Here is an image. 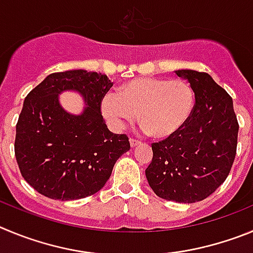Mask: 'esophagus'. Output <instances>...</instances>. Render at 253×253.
Listing matches in <instances>:
<instances>
[{
	"label": "esophagus",
	"instance_id": "esophagus-1",
	"mask_svg": "<svg viewBox=\"0 0 253 253\" xmlns=\"http://www.w3.org/2000/svg\"><path fill=\"white\" fill-rule=\"evenodd\" d=\"M138 143H140V141L135 140V138H129V145H131V147H135V146H137Z\"/></svg>",
	"mask_w": 253,
	"mask_h": 253
}]
</instances>
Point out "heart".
Returning a JSON list of instances; mask_svg holds the SVG:
<instances>
[{
    "label": "heart",
    "instance_id": "obj_1",
    "mask_svg": "<svg viewBox=\"0 0 253 253\" xmlns=\"http://www.w3.org/2000/svg\"><path fill=\"white\" fill-rule=\"evenodd\" d=\"M194 103V90L188 82L141 77L122 84L117 94L104 95L101 110L116 127L132 124L140 113L145 131L168 138L188 122Z\"/></svg>",
    "mask_w": 253,
    "mask_h": 253
}]
</instances>
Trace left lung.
Segmentation results:
<instances>
[{
    "label": "left lung",
    "instance_id": "obj_1",
    "mask_svg": "<svg viewBox=\"0 0 253 253\" xmlns=\"http://www.w3.org/2000/svg\"><path fill=\"white\" fill-rule=\"evenodd\" d=\"M192 85V116L175 135L152 143V160L145 170L158 197L176 203L206 199L223 184L236 156L238 122L233 101L208 73L175 70Z\"/></svg>",
    "mask_w": 253,
    "mask_h": 253
}]
</instances>
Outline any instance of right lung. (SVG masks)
Wrapping results in <instances>:
<instances>
[{
  "label": "right lung",
  "instance_id": "obj_1",
  "mask_svg": "<svg viewBox=\"0 0 253 253\" xmlns=\"http://www.w3.org/2000/svg\"><path fill=\"white\" fill-rule=\"evenodd\" d=\"M112 87L106 74L84 69L51 73L24 101L16 125L15 155L25 180L50 199L76 200L99 192L128 137L107 128L101 101ZM78 92L84 107L70 114L58 95Z\"/></svg>",
  "mask_w": 253,
  "mask_h": 253
}]
</instances>
